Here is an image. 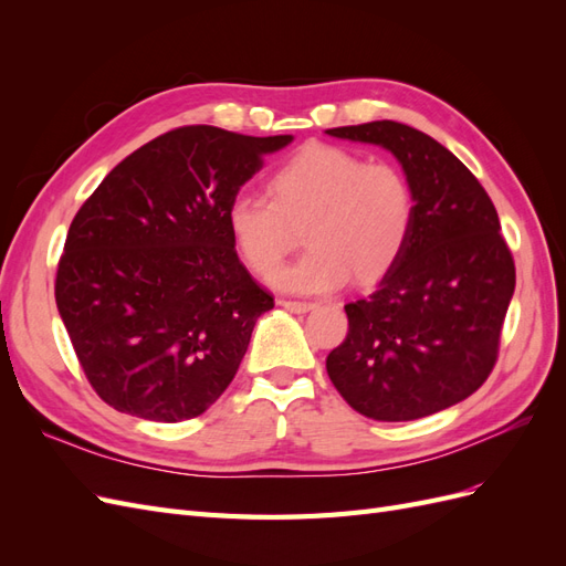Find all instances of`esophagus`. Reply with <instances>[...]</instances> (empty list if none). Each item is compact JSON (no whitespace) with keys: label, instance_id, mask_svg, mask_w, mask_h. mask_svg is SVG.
Returning a JSON list of instances; mask_svg holds the SVG:
<instances>
[{"label":"esophagus","instance_id":"1","mask_svg":"<svg viewBox=\"0 0 566 566\" xmlns=\"http://www.w3.org/2000/svg\"><path fill=\"white\" fill-rule=\"evenodd\" d=\"M281 306L283 310H287V312H293V314H306V312H312L314 310V302H295V300H283L281 302Z\"/></svg>","mask_w":566,"mask_h":566}]
</instances>
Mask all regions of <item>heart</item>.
<instances>
[{"mask_svg": "<svg viewBox=\"0 0 566 566\" xmlns=\"http://www.w3.org/2000/svg\"><path fill=\"white\" fill-rule=\"evenodd\" d=\"M269 196L235 193L227 229L245 266L264 276L290 248L293 227L304 224L310 250L271 276L285 293H331L352 276L361 285L380 281L401 260L416 221L413 186L397 165L325 144L283 163Z\"/></svg>", "mask_w": 566, "mask_h": 566, "instance_id": "obj_1", "label": "heart"}]
</instances>
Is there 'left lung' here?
Here are the masks:
<instances>
[{"instance_id": "8db88e82", "label": "left lung", "mask_w": 566, "mask_h": 566, "mask_svg": "<svg viewBox=\"0 0 566 566\" xmlns=\"http://www.w3.org/2000/svg\"><path fill=\"white\" fill-rule=\"evenodd\" d=\"M325 134L389 150L416 196L401 260L366 300L345 304L349 333L325 368L366 418L439 413L482 387L499 354L515 293L499 212L470 169L413 127L375 119Z\"/></svg>"}]
</instances>
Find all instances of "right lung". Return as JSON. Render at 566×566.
<instances>
[{
  "label": "right lung",
  "mask_w": 566,
  "mask_h": 566,
  "mask_svg": "<svg viewBox=\"0 0 566 566\" xmlns=\"http://www.w3.org/2000/svg\"><path fill=\"white\" fill-rule=\"evenodd\" d=\"M290 142L179 127L115 165L75 214L56 306L84 375L119 413L181 422L231 385L273 297L238 260L227 208Z\"/></svg>",
  "instance_id": "1"
}]
</instances>
